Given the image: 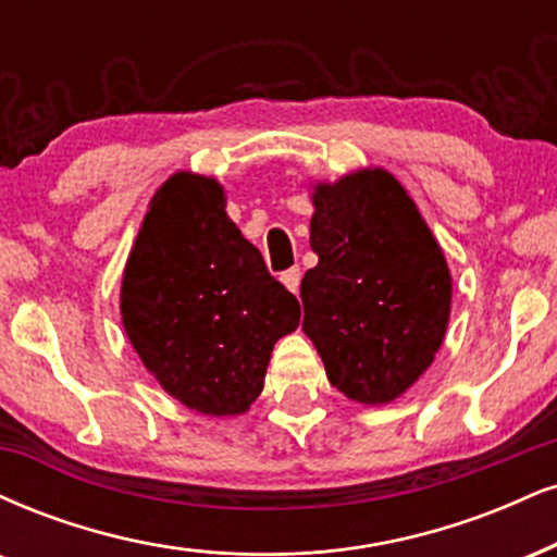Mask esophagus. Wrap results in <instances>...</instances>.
<instances>
[{"instance_id":"esophagus-1","label":"esophagus","mask_w":557,"mask_h":557,"mask_svg":"<svg viewBox=\"0 0 557 557\" xmlns=\"http://www.w3.org/2000/svg\"><path fill=\"white\" fill-rule=\"evenodd\" d=\"M280 280H283V285L287 287V290L296 293V296H298V287H300V270H298V267H293V270L283 272V277H280Z\"/></svg>"}]
</instances>
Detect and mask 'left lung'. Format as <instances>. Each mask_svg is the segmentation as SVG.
I'll use <instances>...</instances> for the list:
<instances>
[{
    "label": "left lung",
    "mask_w": 557,
    "mask_h": 557,
    "mask_svg": "<svg viewBox=\"0 0 557 557\" xmlns=\"http://www.w3.org/2000/svg\"><path fill=\"white\" fill-rule=\"evenodd\" d=\"M304 332L332 386L376 407L431 368L451 313V272L418 205L386 169L311 186Z\"/></svg>",
    "instance_id": "left-lung-1"
}]
</instances>
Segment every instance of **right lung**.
I'll use <instances>...</instances> for the list:
<instances>
[{
    "instance_id": "right-lung-1",
    "label": "right lung",
    "mask_w": 557,
    "mask_h": 557,
    "mask_svg": "<svg viewBox=\"0 0 557 557\" xmlns=\"http://www.w3.org/2000/svg\"><path fill=\"white\" fill-rule=\"evenodd\" d=\"M225 189L191 171L152 194L122 277V324L152 379L210 418L249 412L272 347L300 306L225 212Z\"/></svg>"
}]
</instances>
